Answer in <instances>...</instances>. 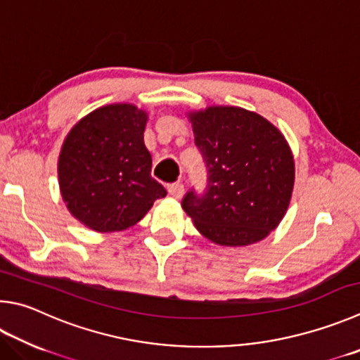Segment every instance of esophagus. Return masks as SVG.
I'll use <instances>...</instances> for the list:
<instances>
[{
    "label": "esophagus",
    "instance_id": "esophagus-1",
    "mask_svg": "<svg viewBox=\"0 0 360 360\" xmlns=\"http://www.w3.org/2000/svg\"><path fill=\"white\" fill-rule=\"evenodd\" d=\"M168 193L172 195L173 198H181L184 195V184L181 182H173V184L168 186Z\"/></svg>",
    "mask_w": 360,
    "mask_h": 360
}]
</instances>
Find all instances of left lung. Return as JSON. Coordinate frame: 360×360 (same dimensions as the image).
<instances>
[{
  "instance_id": "obj_1",
  "label": "left lung",
  "mask_w": 360,
  "mask_h": 360,
  "mask_svg": "<svg viewBox=\"0 0 360 360\" xmlns=\"http://www.w3.org/2000/svg\"><path fill=\"white\" fill-rule=\"evenodd\" d=\"M205 162V192L192 187L181 205L212 243L248 245L276 230L288 209L294 160L283 135L257 113L211 107L191 115Z\"/></svg>"
}]
</instances>
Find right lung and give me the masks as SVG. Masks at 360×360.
I'll return each instance as SVG.
<instances>
[{"label":"right lung","mask_w":360,"mask_h":360,"mask_svg":"<svg viewBox=\"0 0 360 360\" xmlns=\"http://www.w3.org/2000/svg\"><path fill=\"white\" fill-rule=\"evenodd\" d=\"M146 120L136 107L115 103L84 116L64 141L58 162L63 198L96 231L126 230L167 195L151 176Z\"/></svg>","instance_id":"obj_1"}]
</instances>
